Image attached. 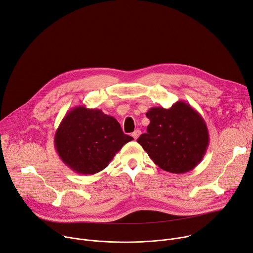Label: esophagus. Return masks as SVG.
<instances>
[{"mask_svg": "<svg viewBox=\"0 0 253 253\" xmlns=\"http://www.w3.org/2000/svg\"><path fill=\"white\" fill-rule=\"evenodd\" d=\"M139 134H141V130H139V129H136V130H134L133 132H132V137L134 138V139H136L138 136H139Z\"/></svg>", "mask_w": 253, "mask_h": 253, "instance_id": "1", "label": "esophagus"}]
</instances>
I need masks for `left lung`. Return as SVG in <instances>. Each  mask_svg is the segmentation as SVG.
Listing matches in <instances>:
<instances>
[{"label": "left lung", "instance_id": "8db88e82", "mask_svg": "<svg viewBox=\"0 0 253 253\" xmlns=\"http://www.w3.org/2000/svg\"><path fill=\"white\" fill-rule=\"evenodd\" d=\"M147 133L136 142L164 171L184 174L197 166L209 146L205 121L189 103L179 100L170 108L151 107Z\"/></svg>", "mask_w": 253, "mask_h": 253}]
</instances>
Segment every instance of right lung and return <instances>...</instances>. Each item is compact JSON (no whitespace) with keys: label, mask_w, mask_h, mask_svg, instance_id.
Segmentation results:
<instances>
[{"label":"right lung","mask_w":253,"mask_h":253,"mask_svg":"<svg viewBox=\"0 0 253 253\" xmlns=\"http://www.w3.org/2000/svg\"><path fill=\"white\" fill-rule=\"evenodd\" d=\"M132 137L125 134L114 118L97 108L78 105L68 111L54 136L59 158L70 169L93 175L108 166Z\"/></svg>","instance_id":"add662e5"}]
</instances>
